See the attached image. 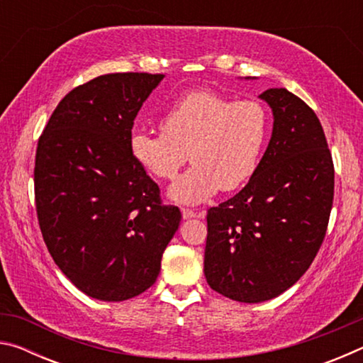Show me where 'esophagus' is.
Instances as JSON below:
<instances>
[{
    "label": "esophagus",
    "mask_w": 363,
    "mask_h": 363,
    "mask_svg": "<svg viewBox=\"0 0 363 363\" xmlns=\"http://www.w3.org/2000/svg\"><path fill=\"white\" fill-rule=\"evenodd\" d=\"M182 218H184V219L205 218V213H195V211H192V210H186V208H182Z\"/></svg>",
    "instance_id": "esophagus-1"
}]
</instances>
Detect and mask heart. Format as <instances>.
Masks as SVG:
<instances>
[{
    "instance_id": "obj_1",
    "label": "heart",
    "mask_w": 363,
    "mask_h": 363,
    "mask_svg": "<svg viewBox=\"0 0 363 363\" xmlns=\"http://www.w3.org/2000/svg\"><path fill=\"white\" fill-rule=\"evenodd\" d=\"M162 131L134 130V163L157 179H173L184 163L194 164L169 187V199L200 205L219 189L245 186L259 168L269 138V115L257 101L200 89L179 97L160 121Z\"/></svg>"
}]
</instances>
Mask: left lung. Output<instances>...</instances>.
<instances>
[{
  "label": "left lung",
  "mask_w": 363,
  "mask_h": 363,
  "mask_svg": "<svg viewBox=\"0 0 363 363\" xmlns=\"http://www.w3.org/2000/svg\"><path fill=\"white\" fill-rule=\"evenodd\" d=\"M259 99L274 116L269 145L247 186L208 210L203 269L214 291L250 304L277 298L309 269L335 190L333 160L314 110L285 88Z\"/></svg>",
  "instance_id": "left-lung-1"
}]
</instances>
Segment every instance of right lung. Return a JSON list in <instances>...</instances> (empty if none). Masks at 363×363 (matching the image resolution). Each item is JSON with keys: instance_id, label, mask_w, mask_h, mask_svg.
<instances>
[{"instance_id": "1", "label": "right lung", "mask_w": 363, "mask_h": 363, "mask_svg": "<svg viewBox=\"0 0 363 363\" xmlns=\"http://www.w3.org/2000/svg\"><path fill=\"white\" fill-rule=\"evenodd\" d=\"M164 75L108 73L72 89L36 147L35 201L54 262L79 291L138 296L160 274L181 223L130 153L138 112Z\"/></svg>"}]
</instances>
